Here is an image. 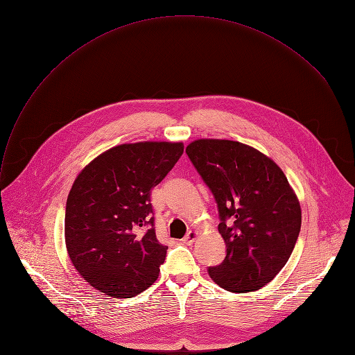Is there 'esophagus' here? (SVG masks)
Masks as SVG:
<instances>
[{"label":"esophagus","instance_id":"1","mask_svg":"<svg viewBox=\"0 0 355 355\" xmlns=\"http://www.w3.org/2000/svg\"><path fill=\"white\" fill-rule=\"evenodd\" d=\"M196 237H198V233L191 230V232H188L187 236L182 239V243H185V244H192V243L196 240Z\"/></svg>","mask_w":355,"mask_h":355}]
</instances>
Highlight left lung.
Wrapping results in <instances>:
<instances>
[{
	"label": "left lung",
	"instance_id": "1",
	"mask_svg": "<svg viewBox=\"0 0 355 355\" xmlns=\"http://www.w3.org/2000/svg\"><path fill=\"white\" fill-rule=\"evenodd\" d=\"M185 151L215 196L226 244L222 264L208 268L211 278L237 293L263 288L284 268L300 232V205L284 171L240 141L199 139Z\"/></svg>",
	"mask_w": 355,
	"mask_h": 355
}]
</instances>
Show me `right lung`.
I'll list each match as a JSON object with an SVG mask.
<instances>
[{
	"label": "right lung",
	"mask_w": 355,
	"mask_h": 355,
	"mask_svg": "<svg viewBox=\"0 0 355 355\" xmlns=\"http://www.w3.org/2000/svg\"><path fill=\"white\" fill-rule=\"evenodd\" d=\"M182 153L180 141L119 144L76 178L66 205V245L73 266L95 289L132 297L157 279L167 245L156 237L150 192Z\"/></svg>",
	"instance_id": "obj_1"
}]
</instances>
